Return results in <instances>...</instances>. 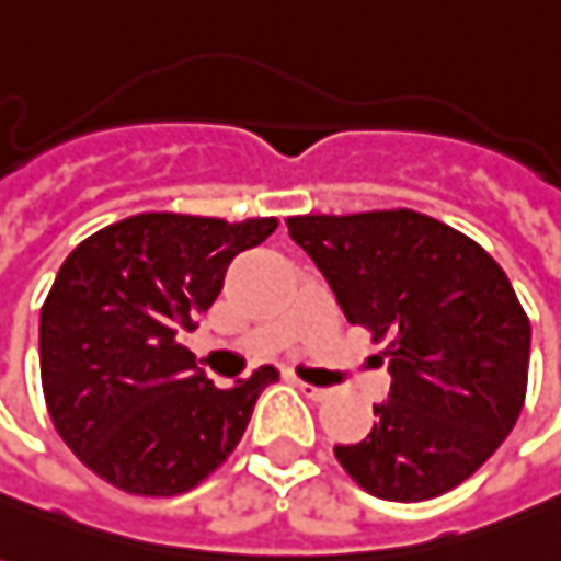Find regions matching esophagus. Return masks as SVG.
I'll return each mask as SVG.
<instances>
[{"instance_id":"1","label":"esophagus","mask_w":561,"mask_h":561,"mask_svg":"<svg viewBox=\"0 0 561 561\" xmlns=\"http://www.w3.org/2000/svg\"><path fill=\"white\" fill-rule=\"evenodd\" d=\"M294 386L300 389V394H307L309 401H321V398L328 394L324 389H319V386H309V382H304V379H294Z\"/></svg>"}]
</instances>
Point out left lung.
<instances>
[{"label": "left lung", "instance_id": "obj_1", "mask_svg": "<svg viewBox=\"0 0 561 561\" xmlns=\"http://www.w3.org/2000/svg\"><path fill=\"white\" fill-rule=\"evenodd\" d=\"M348 324L386 340L389 401L343 471L386 501H428L465 483L511 434L528 389L531 324L507 273L471 237L413 209L294 215Z\"/></svg>", "mask_w": 561, "mask_h": 561}]
</instances>
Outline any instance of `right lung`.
<instances>
[{"label": "right lung", "instance_id": "right-lung-1", "mask_svg": "<svg viewBox=\"0 0 561 561\" xmlns=\"http://www.w3.org/2000/svg\"><path fill=\"white\" fill-rule=\"evenodd\" d=\"M276 218L142 213L96 230L62 261L38 319L50 422L81 465L130 495L199 485L237 449L276 367L233 389L194 370L182 334L213 307L227 264Z\"/></svg>", "mask_w": 561, "mask_h": 561}]
</instances>
